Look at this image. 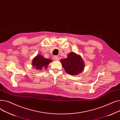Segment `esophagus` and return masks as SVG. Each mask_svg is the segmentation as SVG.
<instances>
[{"label":"esophagus","mask_w":120,"mask_h":120,"mask_svg":"<svg viewBox=\"0 0 120 120\" xmlns=\"http://www.w3.org/2000/svg\"><path fill=\"white\" fill-rule=\"evenodd\" d=\"M53 59L55 61H58L59 60V57L57 56H54L53 57Z\"/></svg>","instance_id":"esophagus-1"}]
</instances>
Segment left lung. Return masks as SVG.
Masks as SVG:
<instances>
[{
	"label": "left lung",
	"instance_id": "1",
	"mask_svg": "<svg viewBox=\"0 0 120 120\" xmlns=\"http://www.w3.org/2000/svg\"><path fill=\"white\" fill-rule=\"evenodd\" d=\"M60 62L66 72L72 75L82 72L85 67L84 62L81 57L74 52L68 54L67 58L61 59Z\"/></svg>",
	"mask_w": 120,
	"mask_h": 120
}]
</instances>
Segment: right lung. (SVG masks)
Segmentation results:
<instances>
[{"mask_svg": "<svg viewBox=\"0 0 120 120\" xmlns=\"http://www.w3.org/2000/svg\"><path fill=\"white\" fill-rule=\"evenodd\" d=\"M52 61L49 59L45 58L42 55H37L33 59L32 65L33 68L37 70L41 71L44 68H47L48 65Z\"/></svg>", "mask_w": 120, "mask_h": 120, "instance_id": "add662e5", "label": "right lung"}]
</instances>
